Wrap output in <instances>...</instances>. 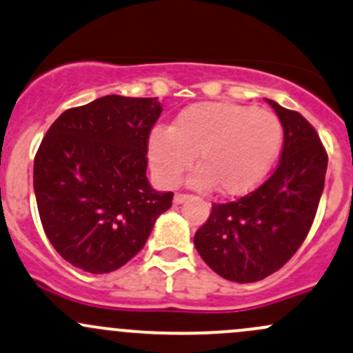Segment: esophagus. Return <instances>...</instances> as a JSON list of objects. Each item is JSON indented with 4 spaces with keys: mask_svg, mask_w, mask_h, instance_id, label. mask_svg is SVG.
<instances>
[{
    "mask_svg": "<svg viewBox=\"0 0 353 353\" xmlns=\"http://www.w3.org/2000/svg\"><path fill=\"white\" fill-rule=\"evenodd\" d=\"M185 199H189L188 194H176L174 196V204H183Z\"/></svg>",
    "mask_w": 353,
    "mask_h": 353,
    "instance_id": "esophagus-1",
    "label": "esophagus"
}]
</instances>
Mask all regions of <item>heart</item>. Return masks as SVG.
<instances>
[{
  "label": "heart",
  "instance_id": "heart-1",
  "mask_svg": "<svg viewBox=\"0 0 353 353\" xmlns=\"http://www.w3.org/2000/svg\"><path fill=\"white\" fill-rule=\"evenodd\" d=\"M280 120L263 108L231 102H203L179 112L169 130L149 135L147 156L156 179L174 188L192 161L201 165L192 188L216 185L223 196H243L266 176L281 145Z\"/></svg>",
  "mask_w": 353,
  "mask_h": 353
}]
</instances>
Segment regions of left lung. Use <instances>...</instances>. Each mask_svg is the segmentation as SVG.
I'll return each instance as SVG.
<instances>
[{
    "label": "left lung",
    "instance_id": "left-lung-1",
    "mask_svg": "<svg viewBox=\"0 0 353 353\" xmlns=\"http://www.w3.org/2000/svg\"><path fill=\"white\" fill-rule=\"evenodd\" d=\"M266 102L283 125L280 164L250 194L212 204L196 231L206 265L236 283H253L278 271L307 238L325 185L328 156L312 123L295 110Z\"/></svg>",
    "mask_w": 353,
    "mask_h": 353
}]
</instances>
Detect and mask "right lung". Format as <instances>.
<instances>
[{
    "label": "right lung",
    "instance_id": "right-lung-1",
    "mask_svg": "<svg viewBox=\"0 0 353 353\" xmlns=\"http://www.w3.org/2000/svg\"><path fill=\"white\" fill-rule=\"evenodd\" d=\"M157 99L107 95L68 108L34 156L33 188L46 238L65 261L110 273L145 245L172 192L147 181V144Z\"/></svg>",
    "mask_w": 353,
    "mask_h": 353
}]
</instances>
